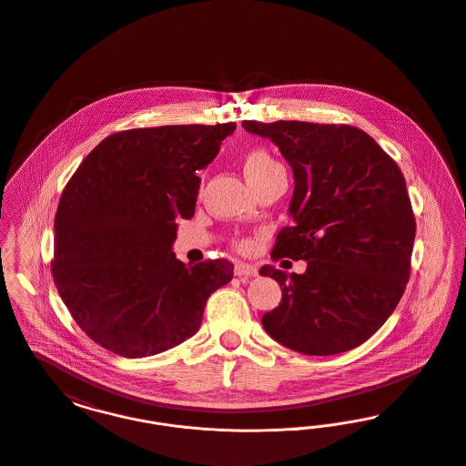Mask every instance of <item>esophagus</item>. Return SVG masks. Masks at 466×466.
Instances as JSON below:
<instances>
[{
  "instance_id": "34e87169",
  "label": "esophagus",
  "mask_w": 466,
  "mask_h": 466,
  "mask_svg": "<svg viewBox=\"0 0 466 466\" xmlns=\"http://www.w3.org/2000/svg\"><path fill=\"white\" fill-rule=\"evenodd\" d=\"M234 274H236V276H239V278H241V276H246V278L249 276V278H251V276H257V274H258V268L255 266H251V264L239 262V264H236Z\"/></svg>"
}]
</instances>
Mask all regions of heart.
Segmentation results:
<instances>
[{
  "mask_svg": "<svg viewBox=\"0 0 466 466\" xmlns=\"http://www.w3.org/2000/svg\"><path fill=\"white\" fill-rule=\"evenodd\" d=\"M276 169H281V166L274 157L268 154V150H266V148L251 150L244 160V171H246L248 179L264 177V175H268Z\"/></svg>",
  "mask_w": 466,
  "mask_h": 466,
  "instance_id": "obj_1",
  "label": "heart"
}]
</instances>
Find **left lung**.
<instances>
[{"label": "left lung", "mask_w": 466, "mask_h": 466, "mask_svg": "<svg viewBox=\"0 0 466 466\" xmlns=\"http://www.w3.org/2000/svg\"><path fill=\"white\" fill-rule=\"evenodd\" d=\"M291 166V225L276 258L306 260L304 274L260 268L281 287L266 332L293 351L330 356L363 344L397 308L410 276L416 220L397 162L361 129L335 124L243 120Z\"/></svg>", "instance_id": "left-lung-1"}]
</instances>
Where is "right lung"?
Segmentation results:
<instances>
[{
    "label": "right lung",
    "instance_id": "add662e5",
    "mask_svg": "<svg viewBox=\"0 0 466 466\" xmlns=\"http://www.w3.org/2000/svg\"><path fill=\"white\" fill-rule=\"evenodd\" d=\"M236 124L164 126L108 136L67 181L54 220L52 276L73 319L115 355L167 351L199 330L228 260L187 267L171 251L192 218L204 169Z\"/></svg>",
    "mask_w": 466,
    "mask_h": 466
}]
</instances>
